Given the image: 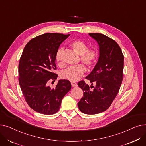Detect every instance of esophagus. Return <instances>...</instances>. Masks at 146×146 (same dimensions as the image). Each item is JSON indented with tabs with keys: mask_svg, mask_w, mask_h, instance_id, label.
Wrapping results in <instances>:
<instances>
[{
	"mask_svg": "<svg viewBox=\"0 0 146 146\" xmlns=\"http://www.w3.org/2000/svg\"><path fill=\"white\" fill-rule=\"evenodd\" d=\"M71 85H72V87H77L78 86V84L76 83V82H71Z\"/></svg>",
	"mask_w": 146,
	"mask_h": 146,
	"instance_id": "obj_1",
	"label": "esophagus"
}]
</instances>
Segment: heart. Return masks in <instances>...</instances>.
<instances>
[{
  "mask_svg": "<svg viewBox=\"0 0 146 146\" xmlns=\"http://www.w3.org/2000/svg\"><path fill=\"white\" fill-rule=\"evenodd\" d=\"M70 46L73 50L80 56V60L83 63L88 67H93L96 62L98 58V52L96 49L92 48L88 49L87 44L80 40L73 41ZM63 48H59L56 54V62L60 64L62 60ZM86 67L82 64H79L74 66L69 67L66 68L60 74L62 79L70 81L78 80L86 72Z\"/></svg>",
  "mask_w": 146,
  "mask_h": 146,
  "instance_id": "obj_1",
  "label": "heart"
}]
</instances>
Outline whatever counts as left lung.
<instances>
[{"mask_svg":"<svg viewBox=\"0 0 146 146\" xmlns=\"http://www.w3.org/2000/svg\"><path fill=\"white\" fill-rule=\"evenodd\" d=\"M89 34L99 45V57L86 77L92 83L90 88L83 80L78 83L84 93L78 105L82 112L93 115L108 110L117 95L123 79L124 55L119 45L110 37L99 33Z\"/></svg>","mask_w":146,"mask_h":146,"instance_id":"8db88e82","label":"left lung"}]
</instances>
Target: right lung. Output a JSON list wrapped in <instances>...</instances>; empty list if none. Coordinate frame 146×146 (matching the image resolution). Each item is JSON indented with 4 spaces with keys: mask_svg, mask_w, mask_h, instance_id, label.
Segmentation results:
<instances>
[{
    "mask_svg": "<svg viewBox=\"0 0 146 146\" xmlns=\"http://www.w3.org/2000/svg\"><path fill=\"white\" fill-rule=\"evenodd\" d=\"M70 34L46 33L31 40L23 50L19 62V83L25 101L34 111L45 115L58 111L63 97L71 89V83L59 80L54 88L49 83L58 75L56 54Z\"/></svg>",
    "mask_w": 146,
    "mask_h": 146,
    "instance_id": "add662e5",
    "label": "right lung"
}]
</instances>
